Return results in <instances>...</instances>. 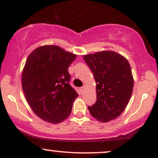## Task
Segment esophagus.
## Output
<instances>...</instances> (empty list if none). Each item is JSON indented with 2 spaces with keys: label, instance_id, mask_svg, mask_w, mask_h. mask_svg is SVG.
Wrapping results in <instances>:
<instances>
[{
  "label": "esophagus",
  "instance_id": "esophagus-1",
  "mask_svg": "<svg viewBox=\"0 0 158 158\" xmlns=\"http://www.w3.org/2000/svg\"><path fill=\"white\" fill-rule=\"evenodd\" d=\"M84 90H85V86H81V88H80V91H81V93H84Z\"/></svg>",
  "mask_w": 158,
  "mask_h": 158
}]
</instances>
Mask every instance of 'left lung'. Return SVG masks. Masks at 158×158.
Listing matches in <instances>:
<instances>
[{"label": "left lung", "instance_id": "obj_1", "mask_svg": "<svg viewBox=\"0 0 158 158\" xmlns=\"http://www.w3.org/2000/svg\"><path fill=\"white\" fill-rule=\"evenodd\" d=\"M84 60L97 83V102L88 106L91 115L102 123L116 119L130 102L134 86L127 59L112 51H102L84 55Z\"/></svg>", "mask_w": 158, "mask_h": 158}]
</instances>
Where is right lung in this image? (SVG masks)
<instances>
[{
	"instance_id": "obj_1",
	"label": "right lung",
	"mask_w": 158,
	"mask_h": 158,
	"mask_svg": "<svg viewBox=\"0 0 158 158\" xmlns=\"http://www.w3.org/2000/svg\"><path fill=\"white\" fill-rule=\"evenodd\" d=\"M77 55L55 45L39 46L29 54L22 73V88L30 107L52 124L65 120L79 96L69 82V66Z\"/></svg>"
}]
</instances>
